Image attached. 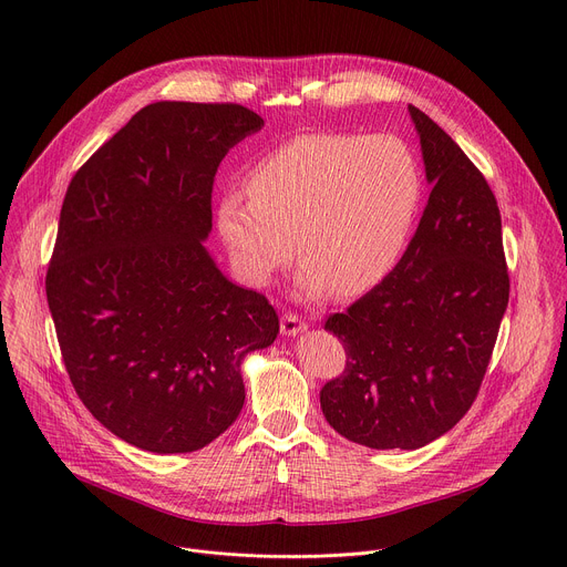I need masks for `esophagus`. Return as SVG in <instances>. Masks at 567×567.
Here are the masks:
<instances>
[{
  "label": "esophagus",
  "instance_id": "obj_1",
  "mask_svg": "<svg viewBox=\"0 0 567 567\" xmlns=\"http://www.w3.org/2000/svg\"><path fill=\"white\" fill-rule=\"evenodd\" d=\"M302 330H307V323H305L300 317L287 312V315L280 319V332H282L285 337H293V334H298V332H302Z\"/></svg>",
  "mask_w": 567,
  "mask_h": 567
}]
</instances>
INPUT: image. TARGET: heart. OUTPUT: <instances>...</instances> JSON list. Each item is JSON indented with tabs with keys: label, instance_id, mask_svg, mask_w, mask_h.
Masks as SVG:
<instances>
[{
	"label": "heart",
	"instance_id": "heart-1",
	"mask_svg": "<svg viewBox=\"0 0 567 567\" xmlns=\"http://www.w3.org/2000/svg\"><path fill=\"white\" fill-rule=\"evenodd\" d=\"M421 189L414 153L395 135L305 133L252 165L248 196H221L217 228L250 285H267L296 241L302 296H357L400 260Z\"/></svg>",
	"mask_w": 567,
	"mask_h": 567
}]
</instances>
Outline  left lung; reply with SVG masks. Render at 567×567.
<instances>
[{"instance_id":"1","label":"left lung","mask_w":567,"mask_h":567,"mask_svg":"<svg viewBox=\"0 0 567 567\" xmlns=\"http://www.w3.org/2000/svg\"><path fill=\"white\" fill-rule=\"evenodd\" d=\"M432 183L395 269L326 330L346 369L321 389L326 421L373 450H416L475 402L508 305L495 194L458 144L409 106Z\"/></svg>"}]
</instances>
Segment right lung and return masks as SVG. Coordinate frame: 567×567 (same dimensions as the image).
Masks as SVG:
<instances>
[{"label": "right lung", "mask_w": 567, "mask_h": 567, "mask_svg": "<svg viewBox=\"0 0 567 567\" xmlns=\"http://www.w3.org/2000/svg\"><path fill=\"white\" fill-rule=\"evenodd\" d=\"M265 120L158 101L74 174L47 269L70 382L90 414L156 454L194 452L244 406L241 359L276 341L267 296L233 285L203 239L226 153Z\"/></svg>", "instance_id": "obj_1"}]
</instances>
